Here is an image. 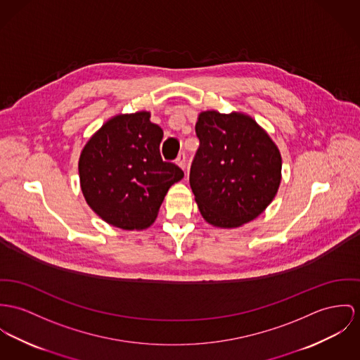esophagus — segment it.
Wrapping results in <instances>:
<instances>
[{
	"mask_svg": "<svg viewBox=\"0 0 360 360\" xmlns=\"http://www.w3.org/2000/svg\"><path fill=\"white\" fill-rule=\"evenodd\" d=\"M176 165L181 167L182 169H186V155H185V152H181L179 155H178V158H176Z\"/></svg>",
	"mask_w": 360,
	"mask_h": 360,
	"instance_id": "34e87169",
	"label": "esophagus"
}]
</instances>
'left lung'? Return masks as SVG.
<instances>
[{"label":"left lung","instance_id":"8db88e82","mask_svg":"<svg viewBox=\"0 0 360 360\" xmlns=\"http://www.w3.org/2000/svg\"><path fill=\"white\" fill-rule=\"evenodd\" d=\"M200 146L191 167V188L202 218L233 229L257 218L281 184L277 145L248 115L201 112Z\"/></svg>","mask_w":360,"mask_h":360}]
</instances>
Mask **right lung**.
I'll list each match as a JSON object with an SVG mask.
<instances>
[{"label": "right lung", "mask_w": 360, "mask_h": 360, "mask_svg": "<svg viewBox=\"0 0 360 360\" xmlns=\"http://www.w3.org/2000/svg\"><path fill=\"white\" fill-rule=\"evenodd\" d=\"M163 130L150 113L116 115L87 141L79 158L86 202L107 223L142 230L158 217L168 189L184 171L160 156Z\"/></svg>", "instance_id": "right-lung-1"}]
</instances>
